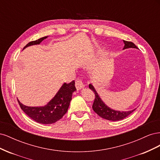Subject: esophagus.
I'll return each mask as SVG.
<instances>
[{
  "label": "esophagus",
  "mask_w": 160,
  "mask_h": 160,
  "mask_svg": "<svg viewBox=\"0 0 160 160\" xmlns=\"http://www.w3.org/2000/svg\"><path fill=\"white\" fill-rule=\"evenodd\" d=\"M85 85L83 84V80H82L81 78H77L75 80V87L77 90H79L82 88H84Z\"/></svg>",
  "instance_id": "34e87169"
}]
</instances>
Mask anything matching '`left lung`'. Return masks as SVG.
<instances>
[{
  "label": "left lung",
  "instance_id": "obj_1",
  "mask_svg": "<svg viewBox=\"0 0 160 160\" xmlns=\"http://www.w3.org/2000/svg\"><path fill=\"white\" fill-rule=\"evenodd\" d=\"M123 42L125 44L123 49H128V48H135V49L138 48L137 46L132 42L126 41H123ZM89 88L93 91L95 93V99L93 105H92V108H93V109L95 112L99 116H100L101 118L110 121H114L115 122V121L122 120L125 118L128 117L129 115L132 113L133 111L135 110V109L128 111H122V112H121V111H115L113 109H111L109 108H108V106L101 101L98 94L97 93V92L93 85L91 84H89Z\"/></svg>",
  "mask_w": 160,
  "mask_h": 160
}]
</instances>
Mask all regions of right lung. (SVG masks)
I'll return each instance as SVG.
<instances>
[{
    "label": "right lung",
    "mask_w": 160,
    "mask_h": 160,
    "mask_svg": "<svg viewBox=\"0 0 160 160\" xmlns=\"http://www.w3.org/2000/svg\"><path fill=\"white\" fill-rule=\"evenodd\" d=\"M47 37H44L29 42L24 49L28 46L39 44ZM75 91L76 88L73 80L69 83H65L62 85L56 95L44 107H28L22 105L19 101L18 102L24 112L36 122L42 124H51L61 119L67 113L72 99V94Z\"/></svg>",
    "instance_id": "obj_1"
}]
</instances>
